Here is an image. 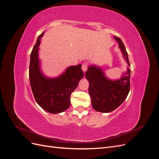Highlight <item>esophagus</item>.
Segmentation results:
<instances>
[{
  "label": "esophagus",
  "mask_w": 159,
  "mask_h": 159,
  "mask_svg": "<svg viewBox=\"0 0 159 159\" xmlns=\"http://www.w3.org/2000/svg\"><path fill=\"white\" fill-rule=\"evenodd\" d=\"M88 68V65L86 63H83L82 64V70H83V72H85Z\"/></svg>",
  "instance_id": "esophagus-1"
}]
</instances>
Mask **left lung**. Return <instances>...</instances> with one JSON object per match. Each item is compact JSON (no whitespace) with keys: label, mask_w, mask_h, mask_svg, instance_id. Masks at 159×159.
Instances as JSON below:
<instances>
[{"label":"left lung","mask_w":159,"mask_h":159,"mask_svg":"<svg viewBox=\"0 0 159 159\" xmlns=\"http://www.w3.org/2000/svg\"><path fill=\"white\" fill-rule=\"evenodd\" d=\"M119 43L124 58L129 66L128 54L120 38L114 37ZM89 82V93L93 109L97 111L109 113L118 107L127 97L130 88V70L123 74L119 80H111L105 75L102 69L90 66L85 73Z\"/></svg>","instance_id":"left-lung-1"}]
</instances>
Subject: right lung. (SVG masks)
Masks as SVG:
<instances>
[{
    "instance_id": "right-lung-1",
    "label": "right lung",
    "mask_w": 159,
    "mask_h": 159,
    "mask_svg": "<svg viewBox=\"0 0 159 159\" xmlns=\"http://www.w3.org/2000/svg\"><path fill=\"white\" fill-rule=\"evenodd\" d=\"M39 35L31 53L30 81L36 102L39 106L51 113H58L70 107L71 93L75 90L83 77L81 64L68 67L65 72L57 78H48L40 70L38 50L41 38Z\"/></svg>"
}]
</instances>
